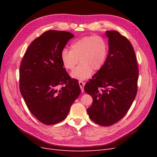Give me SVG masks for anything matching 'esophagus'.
Listing matches in <instances>:
<instances>
[{
	"instance_id": "obj_1",
	"label": "esophagus",
	"mask_w": 157,
	"mask_h": 157,
	"mask_svg": "<svg viewBox=\"0 0 157 157\" xmlns=\"http://www.w3.org/2000/svg\"><path fill=\"white\" fill-rule=\"evenodd\" d=\"M78 84H79V86L80 87V89H81L82 92H84V85H85V83L84 82H82V81H79Z\"/></svg>"
}]
</instances>
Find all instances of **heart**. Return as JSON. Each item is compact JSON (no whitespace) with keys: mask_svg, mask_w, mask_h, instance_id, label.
Returning <instances> with one entry per match:
<instances>
[{"mask_svg":"<svg viewBox=\"0 0 157 157\" xmlns=\"http://www.w3.org/2000/svg\"><path fill=\"white\" fill-rule=\"evenodd\" d=\"M107 52V44L102 37L88 36L74 42L71 51L63 50L61 58L65 68L68 70H73L80 59V63L71 73V77L84 80L91 77L93 69L98 71L103 67Z\"/></svg>","mask_w":157,"mask_h":157,"instance_id":"b5f03b06","label":"heart"}]
</instances>
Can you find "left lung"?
Instances as JSON below:
<instances>
[{
	"mask_svg": "<svg viewBox=\"0 0 157 157\" xmlns=\"http://www.w3.org/2000/svg\"><path fill=\"white\" fill-rule=\"evenodd\" d=\"M109 52L103 67L84 86L92 97L87 112L96 124L109 126L124 117L137 94L139 70L132 45L116 31H107Z\"/></svg>",
	"mask_w": 157,
	"mask_h": 157,
	"instance_id": "8db88e82",
	"label": "left lung"
}]
</instances>
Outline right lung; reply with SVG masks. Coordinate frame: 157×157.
<instances>
[{
  "label": "right lung",
  "instance_id": "add662e5",
  "mask_svg": "<svg viewBox=\"0 0 157 157\" xmlns=\"http://www.w3.org/2000/svg\"><path fill=\"white\" fill-rule=\"evenodd\" d=\"M73 37L67 31H46L31 42L21 61V96L31 113L44 124L63 121L81 92L78 80L71 78L63 68L61 58Z\"/></svg>",
  "mask_w": 157,
  "mask_h": 157
}]
</instances>
